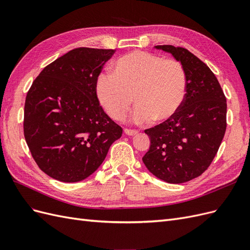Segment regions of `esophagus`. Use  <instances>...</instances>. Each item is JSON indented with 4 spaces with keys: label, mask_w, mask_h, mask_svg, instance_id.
I'll list each match as a JSON object with an SVG mask.
<instances>
[{
    "label": "esophagus",
    "mask_w": 250,
    "mask_h": 250,
    "mask_svg": "<svg viewBox=\"0 0 250 250\" xmlns=\"http://www.w3.org/2000/svg\"><path fill=\"white\" fill-rule=\"evenodd\" d=\"M124 132L127 134V135H137L138 134V130H134V129H129V128H125L124 129Z\"/></svg>",
    "instance_id": "34e87169"
}]
</instances>
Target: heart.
I'll use <instances>...</instances> for the list:
<instances>
[{"mask_svg":"<svg viewBox=\"0 0 250 250\" xmlns=\"http://www.w3.org/2000/svg\"><path fill=\"white\" fill-rule=\"evenodd\" d=\"M187 90L183 64L144 51L119 58L113 74H101L97 81L98 98L112 119L126 116L134 96L138 106L132 119L137 124L153 119L163 122L175 116L186 100Z\"/></svg>","mask_w":250,"mask_h":250,"instance_id":"obj_1","label":"heart"}]
</instances>
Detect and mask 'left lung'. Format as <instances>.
<instances>
[{"instance_id":"obj_1","label":"left lung","mask_w":250,"mask_h":250,"mask_svg":"<svg viewBox=\"0 0 250 250\" xmlns=\"http://www.w3.org/2000/svg\"><path fill=\"white\" fill-rule=\"evenodd\" d=\"M155 48L183 64L188 90L175 116L145 130L150 148L143 162L157 178L183 184L200 176L216 156L226 130V98L215 74L193 53L171 44Z\"/></svg>"}]
</instances>
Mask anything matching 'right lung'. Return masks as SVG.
<instances>
[{
	"label": "right lung",
	"instance_id": "add662e5",
	"mask_svg": "<svg viewBox=\"0 0 250 250\" xmlns=\"http://www.w3.org/2000/svg\"><path fill=\"white\" fill-rule=\"evenodd\" d=\"M115 50L76 48L40 73L29 88L24 135L50 177L77 183L93 174L123 129L105 113L97 81Z\"/></svg>",
	"mask_w": 250,
	"mask_h": 250
}]
</instances>
